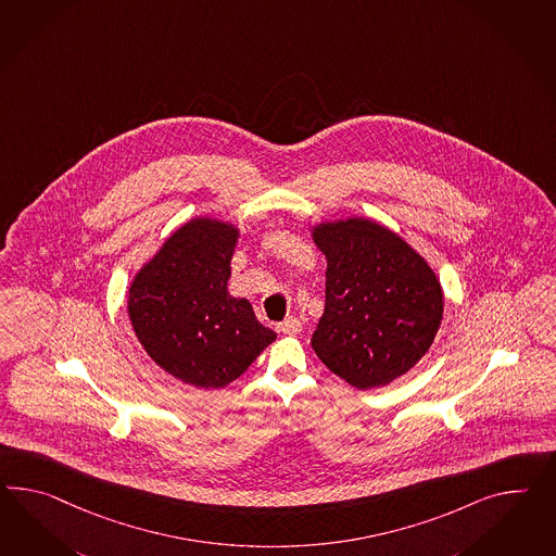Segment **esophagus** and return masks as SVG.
I'll list each match as a JSON object with an SVG mask.
<instances>
[{
  "label": "esophagus",
  "instance_id": "1",
  "mask_svg": "<svg viewBox=\"0 0 556 556\" xmlns=\"http://www.w3.org/2000/svg\"><path fill=\"white\" fill-rule=\"evenodd\" d=\"M278 330L285 332V334H299L300 330H302V323H300L296 316H288L278 325Z\"/></svg>",
  "mask_w": 556,
  "mask_h": 556
}]
</instances>
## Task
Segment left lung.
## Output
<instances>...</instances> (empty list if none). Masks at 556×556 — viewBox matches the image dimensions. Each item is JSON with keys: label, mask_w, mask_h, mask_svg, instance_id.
<instances>
[{"label": "left lung", "mask_w": 556, "mask_h": 556, "mask_svg": "<svg viewBox=\"0 0 556 556\" xmlns=\"http://www.w3.org/2000/svg\"><path fill=\"white\" fill-rule=\"evenodd\" d=\"M327 304L313 349L356 389L391 383L428 353L442 325L443 292L428 262L369 219L320 224Z\"/></svg>", "instance_id": "1"}]
</instances>
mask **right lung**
<instances>
[{
    "label": "right lung",
    "mask_w": 556,
    "mask_h": 556,
    "mask_svg": "<svg viewBox=\"0 0 556 556\" xmlns=\"http://www.w3.org/2000/svg\"><path fill=\"white\" fill-rule=\"evenodd\" d=\"M238 229L200 217L177 229L128 288V316L144 351L179 381L219 389L276 339L252 304L229 296Z\"/></svg>",
    "instance_id": "right-lung-1"
}]
</instances>
